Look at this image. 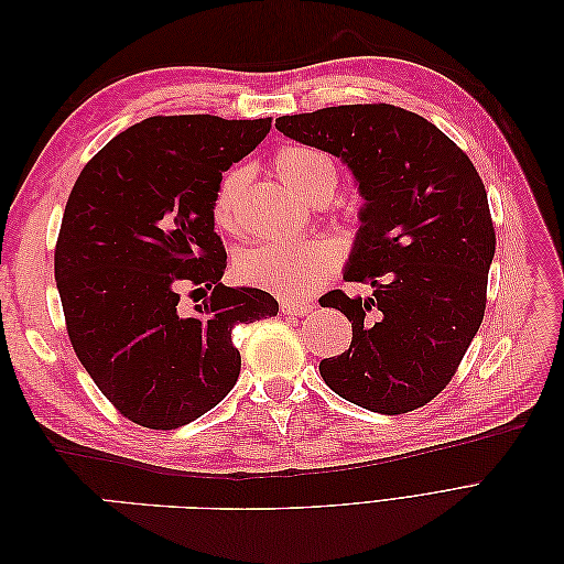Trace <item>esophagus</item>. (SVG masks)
<instances>
[{
    "label": "esophagus",
    "instance_id": "1",
    "mask_svg": "<svg viewBox=\"0 0 564 564\" xmlns=\"http://www.w3.org/2000/svg\"><path fill=\"white\" fill-rule=\"evenodd\" d=\"M313 308L311 299L305 296H292V299H282V313L284 315H305Z\"/></svg>",
    "mask_w": 564,
    "mask_h": 564
}]
</instances>
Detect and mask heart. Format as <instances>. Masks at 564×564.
Returning a JSON list of instances; mask_svg holds the SVG:
<instances>
[{
	"instance_id": "obj_1",
	"label": "heart",
	"mask_w": 564,
	"mask_h": 564,
	"mask_svg": "<svg viewBox=\"0 0 564 564\" xmlns=\"http://www.w3.org/2000/svg\"><path fill=\"white\" fill-rule=\"evenodd\" d=\"M272 164H275V172L289 187V193H294L301 199H327L332 197L338 181L334 162L315 148H282ZM245 178V169L232 166L216 187L212 214L220 228L232 226L235 204L240 197ZM338 259L340 251L336 242L327 240V237H299V240L263 242L245 251L235 263V272L247 284L289 296L303 294L305 289L319 284L336 268Z\"/></svg>"
}]
</instances>
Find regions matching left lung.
Returning a JSON list of instances; mask_svg holds the SVG:
<instances>
[{"mask_svg": "<svg viewBox=\"0 0 564 564\" xmlns=\"http://www.w3.org/2000/svg\"><path fill=\"white\" fill-rule=\"evenodd\" d=\"M275 127L344 162L365 199L344 280L373 296L324 294V308L352 322L350 348L319 362L324 383L388 416L423 406L485 317L497 237L482 178L433 122L395 106L322 108Z\"/></svg>", "mask_w": 564, "mask_h": 564, "instance_id": "8db88e82", "label": "left lung"}]
</instances>
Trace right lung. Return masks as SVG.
Here are the masks:
<instances>
[{"label": "right lung", "instance_id": "obj_1", "mask_svg": "<svg viewBox=\"0 0 564 564\" xmlns=\"http://www.w3.org/2000/svg\"><path fill=\"white\" fill-rule=\"evenodd\" d=\"M270 131L265 119L148 117L100 148L65 204L56 284L73 348L129 421L172 431L224 400L240 377L237 324L278 315L253 286H226L212 204L224 172ZM213 296L197 316L177 289Z\"/></svg>", "mask_w": 564, "mask_h": 564}]
</instances>
